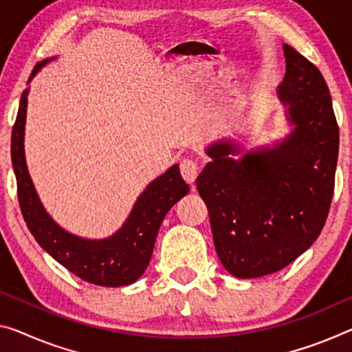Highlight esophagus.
Instances as JSON below:
<instances>
[{
    "instance_id": "1",
    "label": "esophagus",
    "mask_w": 352,
    "mask_h": 352,
    "mask_svg": "<svg viewBox=\"0 0 352 352\" xmlns=\"http://www.w3.org/2000/svg\"><path fill=\"white\" fill-rule=\"evenodd\" d=\"M179 170H181V175H182L184 181H186V182L193 184L195 179H197V176H198V165H197V162H195V160H192V159L181 160Z\"/></svg>"
}]
</instances>
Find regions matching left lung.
<instances>
[{
    "instance_id": "8db88e82",
    "label": "left lung",
    "mask_w": 352,
    "mask_h": 352,
    "mask_svg": "<svg viewBox=\"0 0 352 352\" xmlns=\"http://www.w3.org/2000/svg\"><path fill=\"white\" fill-rule=\"evenodd\" d=\"M286 74L277 93L293 131L234 160L241 148L221 140L197 177L208 206L215 252L230 274L256 278L282 270L320 236L331 209L338 124L315 64L283 45Z\"/></svg>"
}]
</instances>
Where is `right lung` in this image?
<instances>
[{
	"label": "right lung",
	"mask_w": 352,
	"mask_h": 352,
	"mask_svg": "<svg viewBox=\"0 0 352 352\" xmlns=\"http://www.w3.org/2000/svg\"><path fill=\"white\" fill-rule=\"evenodd\" d=\"M45 59L32 69L30 82ZM28 91L25 89L10 138V157L17 177L19 203L31 234L48 255L85 282L99 286H126L142 277L153 256L155 237L168 210L190 190L173 165L146 187L120 231L107 239H83L63 230L42 206L26 168L23 135Z\"/></svg>",
	"instance_id": "right-lung-1"
}]
</instances>
